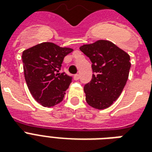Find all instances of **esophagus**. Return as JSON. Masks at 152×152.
I'll return each mask as SVG.
<instances>
[{
  "label": "esophagus",
  "mask_w": 152,
  "mask_h": 152,
  "mask_svg": "<svg viewBox=\"0 0 152 152\" xmlns=\"http://www.w3.org/2000/svg\"><path fill=\"white\" fill-rule=\"evenodd\" d=\"M79 79H80V75H79V74H76V75L74 76V80H78Z\"/></svg>",
  "instance_id": "1"
}]
</instances>
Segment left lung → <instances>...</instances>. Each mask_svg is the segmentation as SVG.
Returning <instances> with one entry per match:
<instances>
[{"label": "left lung", "instance_id": "1", "mask_svg": "<svg viewBox=\"0 0 152 152\" xmlns=\"http://www.w3.org/2000/svg\"><path fill=\"white\" fill-rule=\"evenodd\" d=\"M80 50L92 63V79L83 87L86 101L95 109L107 108L126 84L131 67L129 55L106 40L83 45Z\"/></svg>", "mask_w": 152, "mask_h": 152}]
</instances>
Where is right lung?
I'll list each match as a JSON object with an SVG mask.
<instances>
[{"instance_id":"obj_1","label":"right lung","mask_w":152,"mask_h":152,"mask_svg":"<svg viewBox=\"0 0 152 152\" xmlns=\"http://www.w3.org/2000/svg\"><path fill=\"white\" fill-rule=\"evenodd\" d=\"M72 51L53 42H42L23 52L25 80L42 106H53L63 100L72 77L60 70L64 57Z\"/></svg>"}]
</instances>
